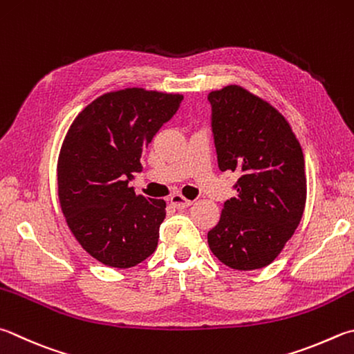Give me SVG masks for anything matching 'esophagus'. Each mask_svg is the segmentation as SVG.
I'll return each mask as SVG.
<instances>
[{"mask_svg": "<svg viewBox=\"0 0 354 354\" xmlns=\"http://www.w3.org/2000/svg\"><path fill=\"white\" fill-rule=\"evenodd\" d=\"M170 203H171V205H175L176 209H185V207H189V205H192L190 199L184 198L183 195H178V194L176 195H171Z\"/></svg>", "mask_w": 354, "mask_h": 354, "instance_id": "obj_1", "label": "esophagus"}]
</instances>
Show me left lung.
Wrapping results in <instances>:
<instances>
[{"instance_id":"left-lung-1","label":"left lung","mask_w":354,"mask_h":354,"mask_svg":"<svg viewBox=\"0 0 354 354\" xmlns=\"http://www.w3.org/2000/svg\"><path fill=\"white\" fill-rule=\"evenodd\" d=\"M210 127L221 171H236V196L209 230L210 250L224 265L252 271L272 263L301 220L305 159L286 119L236 85L209 94Z\"/></svg>"}]
</instances>
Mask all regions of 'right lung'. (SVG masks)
Instances as JSON below:
<instances>
[{
	"mask_svg": "<svg viewBox=\"0 0 354 354\" xmlns=\"http://www.w3.org/2000/svg\"><path fill=\"white\" fill-rule=\"evenodd\" d=\"M181 102V94L120 89L91 102L68 130L57 165L60 205L77 241L106 266L127 269L155 252L165 201L128 183Z\"/></svg>",
	"mask_w": 354,
	"mask_h": 354,
	"instance_id": "1",
	"label": "right lung"
}]
</instances>
